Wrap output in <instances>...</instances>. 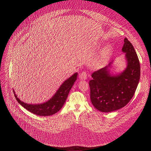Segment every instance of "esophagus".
Returning <instances> with one entry per match:
<instances>
[{"label": "esophagus", "mask_w": 151, "mask_h": 151, "mask_svg": "<svg viewBox=\"0 0 151 151\" xmlns=\"http://www.w3.org/2000/svg\"><path fill=\"white\" fill-rule=\"evenodd\" d=\"M79 79L81 80H85V79H87V73L85 72H82V73H81L79 74Z\"/></svg>", "instance_id": "obj_1"}]
</instances>
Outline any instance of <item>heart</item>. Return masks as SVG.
<instances>
[{"label":"heart","mask_w":151,"mask_h":151,"mask_svg":"<svg viewBox=\"0 0 151 151\" xmlns=\"http://www.w3.org/2000/svg\"><path fill=\"white\" fill-rule=\"evenodd\" d=\"M112 51V47L111 45H107L102 48L99 55L94 62V67H100L108 58Z\"/></svg>","instance_id":"heart-1"}]
</instances>
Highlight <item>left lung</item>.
Masks as SVG:
<instances>
[{
    "label": "left lung",
    "instance_id": "left-lung-1",
    "mask_svg": "<svg viewBox=\"0 0 151 151\" xmlns=\"http://www.w3.org/2000/svg\"><path fill=\"white\" fill-rule=\"evenodd\" d=\"M122 52L125 53L126 67L119 73L111 72L114 60L108 66L92 73L90 81V99L95 108L111 112L124 107L133 97L140 80V67L136 52L126 37Z\"/></svg>",
    "mask_w": 151,
    "mask_h": 151
}]
</instances>
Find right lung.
<instances>
[{"instance_id": "right-lung-1", "label": "right lung", "mask_w": 151, "mask_h": 151, "mask_svg": "<svg viewBox=\"0 0 151 151\" xmlns=\"http://www.w3.org/2000/svg\"><path fill=\"white\" fill-rule=\"evenodd\" d=\"M78 73L76 72L65 80L60 85L54 96L47 101L39 104H29L20 100L13 90L17 101L29 112L38 116H50L58 112L65 103L69 91L76 81Z\"/></svg>"}]
</instances>
